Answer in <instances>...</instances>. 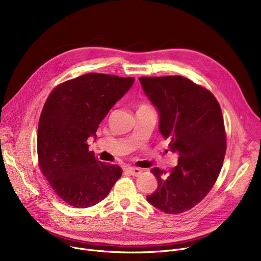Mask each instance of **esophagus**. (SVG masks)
<instances>
[{"label": "esophagus", "mask_w": 261, "mask_h": 261, "mask_svg": "<svg viewBox=\"0 0 261 261\" xmlns=\"http://www.w3.org/2000/svg\"><path fill=\"white\" fill-rule=\"evenodd\" d=\"M126 171H127L129 174L133 175V176H138V175H140V174L142 173V170H141L140 168H134V167H128V168L126 169Z\"/></svg>", "instance_id": "1"}]
</instances>
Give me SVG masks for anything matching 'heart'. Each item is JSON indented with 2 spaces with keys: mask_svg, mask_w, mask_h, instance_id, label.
I'll use <instances>...</instances> for the list:
<instances>
[{
  "mask_svg": "<svg viewBox=\"0 0 261 261\" xmlns=\"http://www.w3.org/2000/svg\"><path fill=\"white\" fill-rule=\"evenodd\" d=\"M141 108H149V107H147V106H142Z\"/></svg>",
  "mask_w": 261,
  "mask_h": 261,
  "instance_id": "1",
  "label": "heart"
}]
</instances>
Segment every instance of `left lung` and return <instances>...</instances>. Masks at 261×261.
I'll return each instance as SVG.
<instances>
[{"label": "left lung", "instance_id": "1", "mask_svg": "<svg viewBox=\"0 0 261 261\" xmlns=\"http://www.w3.org/2000/svg\"><path fill=\"white\" fill-rule=\"evenodd\" d=\"M140 81L159 112L160 133L179 154L169 173L151 169L158 188L147 201L166 214L184 213L210 193L222 168L226 138L221 108L208 90L182 76Z\"/></svg>", "mask_w": 261, "mask_h": 261}]
</instances>
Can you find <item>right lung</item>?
<instances>
[{
    "mask_svg": "<svg viewBox=\"0 0 261 261\" xmlns=\"http://www.w3.org/2000/svg\"><path fill=\"white\" fill-rule=\"evenodd\" d=\"M134 82L133 77L90 73L55 88L38 126V159L57 196L77 208L99 203L121 175L89 150L100 122Z\"/></svg>",
    "mask_w": 261,
    "mask_h": 261,
    "instance_id": "obj_1",
    "label": "right lung"
}]
</instances>
